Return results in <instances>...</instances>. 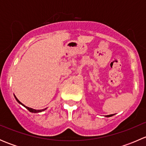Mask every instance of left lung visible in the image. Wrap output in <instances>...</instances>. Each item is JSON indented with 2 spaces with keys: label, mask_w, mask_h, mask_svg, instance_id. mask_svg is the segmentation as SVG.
Instances as JSON below:
<instances>
[{
  "label": "left lung",
  "mask_w": 146,
  "mask_h": 146,
  "mask_svg": "<svg viewBox=\"0 0 146 146\" xmlns=\"http://www.w3.org/2000/svg\"><path fill=\"white\" fill-rule=\"evenodd\" d=\"M113 116V114H110V115H107V116H105L106 117H112Z\"/></svg>",
  "instance_id": "8db88e82"
}]
</instances>
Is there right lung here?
Segmentation results:
<instances>
[{"mask_svg":"<svg viewBox=\"0 0 146 146\" xmlns=\"http://www.w3.org/2000/svg\"><path fill=\"white\" fill-rule=\"evenodd\" d=\"M14 96H15V100H17V102H18L19 104H22V105H23V107H25V108L27 109V110H29V111H30V112H32V113H39V112H42V111H44V110H46V108L44 109V110H34V109H32V108H30V107H27V106L24 105V104H23V103H22V102H20L18 100V99H17V98H16V97H15V95H14Z\"/></svg>","mask_w":146,"mask_h":146,"instance_id":"add662e5","label":"right lung"}]
</instances>
